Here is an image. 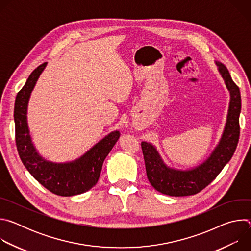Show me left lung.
I'll return each mask as SVG.
<instances>
[{"instance_id": "1", "label": "left lung", "mask_w": 251, "mask_h": 251, "mask_svg": "<svg viewBox=\"0 0 251 251\" xmlns=\"http://www.w3.org/2000/svg\"><path fill=\"white\" fill-rule=\"evenodd\" d=\"M216 63L229 91L230 102L223 137L210 157L195 169L178 171L167 167L156 148L150 143H141L148 180L155 190L164 195L186 197L200 193L218 176L236 149L240 133V91L233 82L227 68L221 62L217 61Z\"/></svg>"}]
</instances>
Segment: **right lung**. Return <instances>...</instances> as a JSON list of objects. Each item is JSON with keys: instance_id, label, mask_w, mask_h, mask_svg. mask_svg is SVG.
<instances>
[{"instance_id": "add662e5", "label": "right lung", "mask_w": 251, "mask_h": 251, "mask_svg": "<svg viewBox=\"0 0 251 251\" xmlns=\"http://www.w3.org/2000/svg\"><path fill=\"white\" fill-rule=\"evenodd\" d=\"M46 65L47 62H44L35 68L17 94L14 110L16 145L24 166L41 185L57 196H75L89 191L96 185L103 162L119 139L120 133L114 131L107 135L74 162L56 164L42 158L35 151L29 136L26 109L30 93Z\"/></svg>"}]
</instances>
